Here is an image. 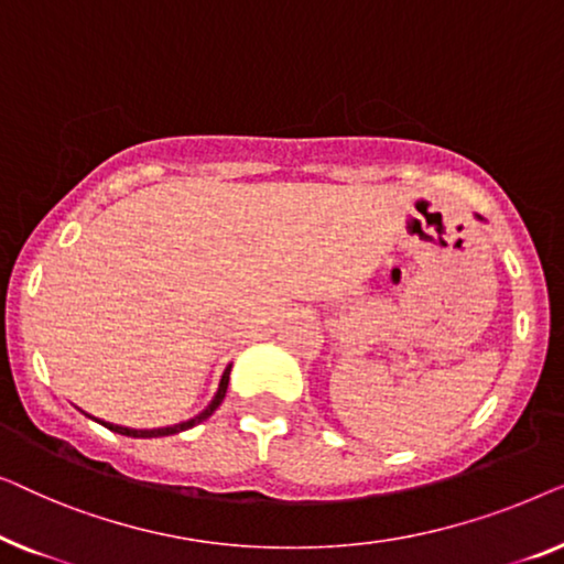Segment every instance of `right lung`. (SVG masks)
I'll list each match as a JSON object with an SVG mask.
<instances>
[{
    "label": "right lung",
    "instance_id": "right-lung-1",
    "mask_svg": "<svg viewBox=\"0 0 564 564\" xmlns=\"http://www.w3.org/2000/svg\"><path fill=\"white\" fill-rule=\"evenodd\" d=\"M228 375H230V367L223 372V380H220V388L218 392H215L213 403L205 408L203 413L195 415V419L184 421V423H176V426H166V429H151V431H135V429H126V426H112V423H105L99 421L102 426H107L110 431H115V434H122V436H133V438H153V436H172V434H180V431H187L192 426H197V423H203L205 419H210V415L215 413V408H218L223 403V398H226V390H228Z\"/></svg>",
    "mask_w": 564,
    "mask_h": 564
}]
</instances>
